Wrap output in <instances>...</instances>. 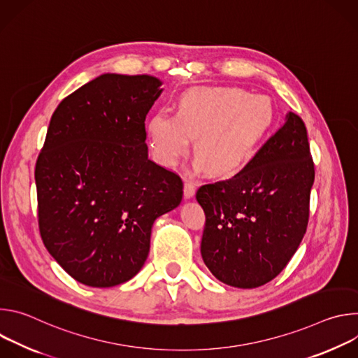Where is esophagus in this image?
<instances>
[{
  "mask_svg": "<svg viewBox=\"0 0 358 358\" xmlns=\"http://www.w3.org/2000/svg\"><path fill=\"white\" fill-rule=\"evenodd\" d=\"M195 194V182L192 178H185L184 181V196L191 198Z\"/></svg>",
  "mask_w": 358,
  "mask_h": 358,
  "instance_id": "obj_1",
  "label": "esophagus"
}]
</instances>
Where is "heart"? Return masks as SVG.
<instances>
[{
	"mask_svg": "<svg viewBox=\"0 0 358 358\" xmlns=\"http://www.w3.org/2000/svg\"><path fill=\"white\" fill-rule=\"evenodd\" d=\"M275 122L269 97L239 87H192L184 92L174 116L159 112L147 122L152 157L176 167L191 148L196 167L217 177H234L257 157Z\"/></svg>",
	"mask_w": 358,
	"mask_h": 358,
	"instance_id": "1",
	"label": "heart"
}]
</instances>
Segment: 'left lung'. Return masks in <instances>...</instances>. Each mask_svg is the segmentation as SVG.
Segmentation results:
<instances>
[{"label":"left lung","instance_id":"obj_1","mask_svg":"<svg viewBox=\"0 0 358 358\" xmlns=\"http://www.w3.org/2000/svg\"><path fill=\"white\" fill-rule=\"evenodd\" d=\"M313 182L308 130L289 112L242 173L196 191L206 213L201 257L211 273L241 289L275 279L308 228Z\"/></svg>","mask_w":358,"mask_h":358}]
</instances>
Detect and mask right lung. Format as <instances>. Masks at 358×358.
I'll return each instance as SVG.
<instances>
[{"mask_svg":"<svg viewBox=\"0 0 358 358\" xmlns=\"http://www.w3.org/2000/svg\"><path fill=\"white\" fill-rule=\"evenodd\" d=\"M163 82L103 73L65 97L35 166L45 248L75 280L112 287L143 268L155 221L182 181L148 160L144 120Z\"/></svg>","mask_w":358,"mask_h":358,"instance_id":"obj_1","label":"right lung"}]
</instances>
